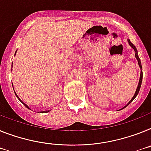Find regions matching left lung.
<instances>
[{
    "label": "left lung",
    "instance_id": "obj_1",
    "mask_svg": "<svg viewBox=\"0 0 151 151\" xmlns=\"http://www.w3.org/2000/svg\"><path fill=\"white\" fill-rule=\"evenodd\" d=\"M127 41H128V44H129V45H130V46L131 47H132L133 49H134V51H135V58H136L137 60V62H138V65H139V67H140V80H139V83H138L137 87V90H136V91H135V93H134V96H133V97H132V98H131V100H130V101H129V102H128V104H127L126 106H124V107H123V108H121V110H122V109H124V108H125V107H127V106H128V105L130 104L131 103V102H132V101H134V99H135V97H136L137 96L138 93H139V91H140V86H141V83H142V79H143L142 66H141V63H140V58H139V57H138L137 50V48H136V47L134 46V44H133L132 43L130 42V40H129V39H128V40H127Z\"/></svg>",
    "mask_w": 151,
    "mask_h": 151
}]
</instances>
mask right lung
Listing matches in <instances>:
<instances>
[{"label": "right lung", "mask_w": 151, "mask_h": 151, "mask_svg": "<svg viewBox=\"0 0 151 151\" xmlns=\"http://www.w3.org/2000/svg\"><path fill=\"white\" fill-rule=\"evenodd\" d=\"M16 52H17V51H16ZM16 52H15V54H16ZM12 66H13V63H12ZM12 85H13V84H12ZM14 93H15V92H14ZM15 95H16V97H17V98H18V100H19V101H21V102H22V104H23L24 105V106H25V107H27V108H28V109H30V108H29V107H28V106H27V104H24V102H23V101H21V99H20V98H19V97H18V96H17V94H16V93H15ZM49 111H50V110H49V111H40V113H47V112H49Z\"/></svg>", "instance_id": "1"}]
</instances>
